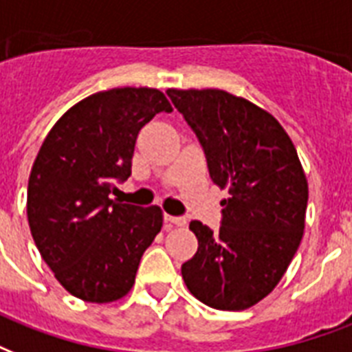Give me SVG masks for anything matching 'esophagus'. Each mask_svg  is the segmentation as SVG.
Here are the masks:
<instances>
[{
    "label": "esophagus",
    "instance_id": "1",
    "mask_svg": "<svg viewBox=\"0 0 352 352\" xmlns=\"http://www.w3.org/2000/svg\"><path fill=\"white\" fill-rule=\"evenodd\" d=\"M165 220H167L168 224L173 226H185L187 224V220L184 217H173V214H165Z\"/></svg>",
    "mask_w": 352,
    "mask_h": 352
}]
</instances>
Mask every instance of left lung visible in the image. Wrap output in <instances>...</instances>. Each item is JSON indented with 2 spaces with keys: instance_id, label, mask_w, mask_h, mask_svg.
I'll return each instance as SVG.
<instances>
[{
  "instance_id": "8db88e82",
  "label": "left lung",
  "mask_w": 352,
  "mask_h": 352,
  "mask_svg": "<svg viewBox=\"0 0 352 352\" xmlns=\"http://www.w3.org/2000/svg\"><path fill=\"white\" fill-rule=\"evenodd\" d=\"M167 95L200 141L211 179L230 192L219 231L190 222L198 252L182 277L211 309H250L277 287L303 239L309 185L296 146L274 116L224 89Z\"/></svg>"
}]
</instances>
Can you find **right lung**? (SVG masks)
I'll return each mask as SVG.
<instances>
[{"mask_svg": "<svg viewBox=\"0 0 352 352\" xmlns=\"http://www.w3.org/2000/svg\"><path fill=\"white\" fill-rule=\"evenodd\" d=\"M173 111L154 88L99 91L65 111L40 146L27 189V219L38 252L78 299L110 303L130 292L145 250L162 231L157 206L110 200L132 174L141 128Z\"/></svg>", "mask_w": 352, "mask_h": 352, "instance_id": "add662e5", "label": "right lung"}]
</instances>
